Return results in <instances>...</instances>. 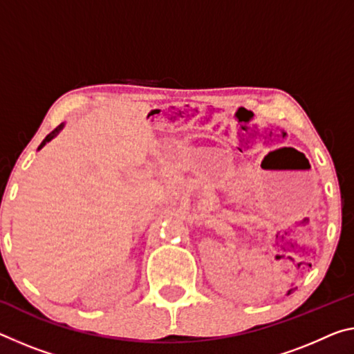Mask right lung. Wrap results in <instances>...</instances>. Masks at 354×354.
Wrapping results in <instances>:
<instances>
[{
  "label": "right lung",
  "mask_w": 354,
  "mask_h": 354,
  "mask_svg": "<svg viewBox=\"0 0 354 354\" xmlns=\"http://www.w3.org/2000/svg\"><path fill=\"white\" fill-rule=\"evenodd\" d=\"M63 127H64V122H61V124H59L58 127H56L53 132H50V133H48V136H47L46 138H44V142H42L41 145H39V148H37V151H39V149H42L44 147H46V145H47L48 142H52V140H53V138H55L56 136H58V133H59L61 131H63Z\"/></svg>",
  "instance_id": "1"
}]
</instances>
